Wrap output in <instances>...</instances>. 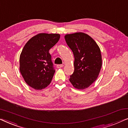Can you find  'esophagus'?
<instances>
[{
	"label": "esophagus",
	"instance_id": "34e87169",
	"mask_svg": "<svg viewBox=\"0 0 128 128\" xmlns=\"http://www.w3.org/2000/svg\"><path fill=\"white\" fill-rule=\"evenodd\" d=\"M63 66H64V65H63V64H57L56 68H62Z\"/></svg>",
	"mask_w": 128,
	"mask_h": 128
}]
</instances>
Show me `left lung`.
Masks as SVG:
<instances>
[{
    "instance_id": "1",
    "label": "left lung",
    "mask_w": 128,
    "mask_h": 128,
    "mask_svg": "<svg viewBox=\"0 0 128 128\" xmlns=\"http://www.w3.org/2000/svg\"><path fill=\"white\" fill-rule=\"evenodd\" d=\"M74 57V70L69 81L76 88L83 90L97 79L102 66L101 50L92 38L83 32L64 36Z\"/></svg>"
}]
</instances>
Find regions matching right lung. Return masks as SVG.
Instances as JSON below:
<instances>
[{
  "label": "right lung",
  "mask_w": 128,
  "mask_h": 128,
  "mask_svg": "<svg viewBox=\"0 0 128 128\" xmlns=\"http://www.w3.org/2000/svg\"><path fill=\"white\" fill-rule=\"evenodd\" d=\"M60 38L58 34L41 33L26 43L20 56V70L26 83L36 90L50 83L55 70L49 50Z\"/></svg>",
  "instance_id": "add662e5"
}]
</instances>
